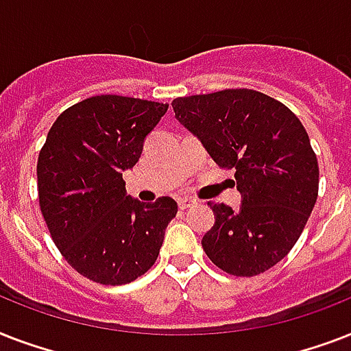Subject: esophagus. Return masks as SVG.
Listing matches in <instances>:
<instances>
[{"instance_id":"1","label":"esophagus","mask_w":351,"mask_h":351,"mask_svg":"<svg viewBox=\"0 0 351 351\" xmlns=\"http://www.w3.org/2000/svg\"><path fill=\"white\" fill-rule=\"evenodd\" d=\"M197 200H195V198H180V200H178V206H180V209H189V208H195V206H197Z\"/></svg>"}]
</instances>
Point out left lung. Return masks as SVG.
I'll return each instance as SVG.
<instances>
[{"instance_id": "8db88e82", "label": "left lung", "mask_w": 351, "mask_h": 351, "mask_svg": "<svg viewBox=\"0 0 351 351\" xmlns=\"http://www.w3.org/2000/svg\"><path fill=\"white\" fill-rule=\"evenodd\" d=\"M175 118L224 169H234L242 204H211L202 247L215 266L253 277L288 255L310 219L319 165L310 138L288 107L251 89L173 100Z\"/></svg>"}]
</instances>
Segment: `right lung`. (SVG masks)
<instances>
[{
	"label": "right lung",
	"instance_id": "right-lung-1",
	"mask_svg": "<svg viewBox=\"0 0 351 351\" xmlns=\"http://www.w3.org/2000/svg\"><path fill=\"white\" fill-rule=\"evenodd\" d=\"M167 104L101 95L74 104L52 123L38 156L41 215L65 261L106 286L129 284L156 262L178 206L127 195L121 173Z\"/></svg>",
	"mask_w": 351,
	"mask_h": 351
}]
</instances>
